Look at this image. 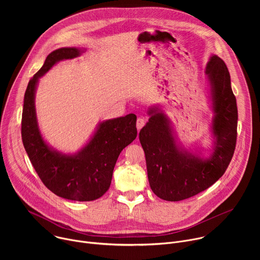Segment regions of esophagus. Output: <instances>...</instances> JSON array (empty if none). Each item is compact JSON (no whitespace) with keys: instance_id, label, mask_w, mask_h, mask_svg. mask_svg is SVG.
Wrapping results in <instances>:
<instances>
[{"instance_id":"1","label":"esophagus","mask_w":260,"mask_h":260,"mask_svg":"<svg viewBox=\"0 0 260 260\" xmlns=\"http://www.w3.org/2000/svg\"><path fill=\"white\" fill-rule=\"evenodd\" d=\"M145 123H146V119L144 117H139L137 119V128H138V131H140L145 125Z\"/></svg>"}]
</instances>
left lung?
I'll use <instances>...</instances> for the list:
<instances>
[{
    "label": "left lung",
    "instance_id": "8db88e82",
    "mask_svg": "<svg viewBox=\"0 0 260 260\" xmlns=\"http://www.w3.org/2000/svg\"><path fill=\"white\" fill-rule=\"evenodd\" d=\"M206 75L213 111L209 156L201 151L190 152L178 143L161 105L148 108L149 120L139 133L150 187L161 200L178 202L206 190L225 173L233 158L238 108L230 72L224 61L213 54L207 63Z\"/></svg>",
    "mask_w": 260,
    "mask_h": 260
}]
</instances>
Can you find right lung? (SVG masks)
Here are the masks:
<instances>
[{"mask_svg": "<svg viewBox=\"0 0 260 260\" xmlns=\"http://www.w3.org/2000/svg\"><path fill=\"white\" fill-rule=\"evenodd\" d=\"M83 51L76 47L52 51L29 80L23 100L21 138L32 167L50 191L66 200L89 202L109 189L120 152L137 137V116L128 114L100 122L78 152L66 154L55 150L42 137L35 107L39 79L58 61L77 57Z\"/></svg>", "mask_w": 260, "mask_h": 260, "instance_id": "right-lung-1", "label": "right lung"}]
</instances>
